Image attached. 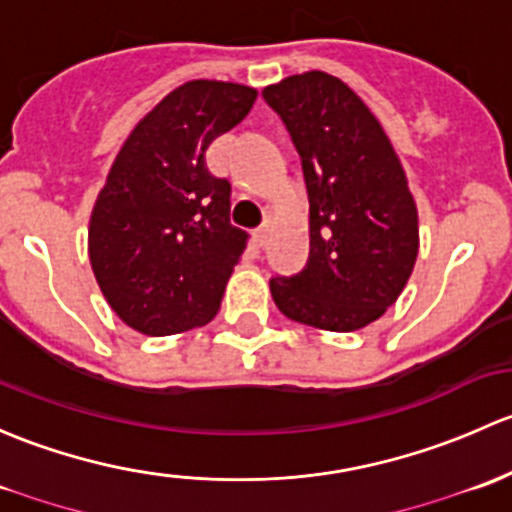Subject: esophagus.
<instances>
[{
	"instance_id": "34e87169",
	"label": "esophagus",
	"mask_w": 512,
	"mask_h": 512,
	"mask_svg": "<svg viewBox=\"0 0 512 512\" xmlns=\"http://www.w3.org/2000/svg\"><path fill=\"white\" fill-rule=\"evenodd\" d=\"M254 239H256V244H258V246L266 244V239H268V224H261V226H258V229L254 231Z\"/></svg>"
}]
</instances>
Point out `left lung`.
I'll return each instance as SVG.
<instances>
[{
    "label": "left lung",
    "mask_w": 512,
    "mask_h": 512,
    "mask_svg": "<svg viewBox=\"0 0 512 512\" xmlns=\"http://www.w3.org/2000/svg\"><path fill=\"white\" fill-rule=\"evenodd\" d=\"M263 100L298 150L310 202L308 263L271 278L273 300L295 323L365 328L404 291L419 251L416 204L392 142L355 91L323 71L268 86Z\"/></svg>",
    "instance_id": "obj_1"
}]
</instances>
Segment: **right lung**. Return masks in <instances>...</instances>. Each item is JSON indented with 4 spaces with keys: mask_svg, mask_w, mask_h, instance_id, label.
I'll return each instance as SVG.
<instances>
[{
    "mask_svg": "<svg viewBox=\"0 0 512 512\" xmlns=\"http://www.w3.org/2000/svg\"><path fill=\"white\" fill-rule=\"evenodd\" d=\"M239 83L192 81L140 120L115 157L88 229V254L110 308L162 337L217 315L249 234L229 221L231 182L207 150L254 108Z\"/></svg>",
    "mask_w": 512,
    "mask_h": 512,
    "instance_id": "add662e5",
    "label": "right lung"
}]
</instances>
